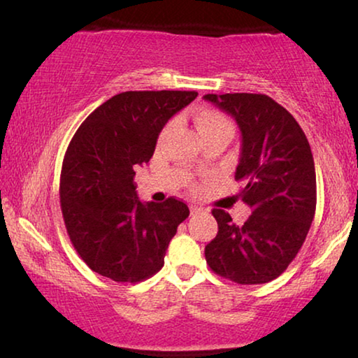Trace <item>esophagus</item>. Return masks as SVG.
Masks as SVG:
<instances>
[{
	"label": "esophagus",
	"mask_w": 358,
	"mask_h": 358,
	"mask_svg": "<svg viewBox=\"0 0 358 358\" xmlns=\"http://www.w3.org/2000/svg\"><path fill=\"white\" fill-rule=\"evenodd\" d=\"M190 213L192 215H200V213H203V208H200V206H196V205H192L190 206Z\"/></svg>",
	"instance_id": "esophagus-1"
}]
</instances>
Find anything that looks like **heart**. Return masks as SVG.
<instances>
[{
	"instance_id": "1",
	"label": "heart",
	"mask_w": 358,
	"mask_h": 358,
	"mask_svg": "<svg viewBox=\"0 0 358 358\" xmlns=\"http://www.w3.org/2000/svg\"><path fill=\"white\" fill-rule=\"evenodd\" d=\"M194 122L196 131H199L200 137L203 138V141L205 138L216 136L231 138L232 132H234V127H232L229 117L216 110H210V108H199V110L194 113ZM164 132H166V129L163 131L162 137L164 136Z\"/></svg>"
}]
</instances>
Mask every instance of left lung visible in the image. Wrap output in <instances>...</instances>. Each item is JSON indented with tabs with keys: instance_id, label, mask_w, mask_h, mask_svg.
Segmentation results:
<instances>
[{
	"instance_id": "obj_1",
	"label": "left lung",
	"mask_w": 358,
	"mask_h": 358,
	"mask_svg": "<svg viewBox=\"0 0 358 358\" xmlns=\"http://www.w3.org/2000/svg\"><path fill=\"white\" fill-rule=\"evenodd\" d=\"M205 100L236 119L242 148L236 180L252 215L242 226L215 208L217 234L205 247L211 271L237 284H265L297 257L317 208L310 143L286 108L262 93H224Z\"/></svg>"
}]
</instances>
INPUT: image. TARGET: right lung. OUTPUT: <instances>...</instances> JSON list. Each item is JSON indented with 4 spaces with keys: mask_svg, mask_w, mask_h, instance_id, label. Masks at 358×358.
Segmentation results:
<instances>
[{
    "mask_svg": "<svg viewBox=\"0 0 358 358\" xmlns=\"http://www.w3.org/2000/svg\"><path fill=\"white\" fill-rule=\"evenodd\" d=\"M196 92H122L80 124L66 150L59 203L67 236L79 257L116 282H141L164 265L178 226L189 216L182 200L142 203L136 168L153 157L171 116Z\"/></svg>",
    "mask_w": 358,
    "mask_h": 358,
    "instance_id": "obj_1",
    "label": "right lung"
}]
</instances>
